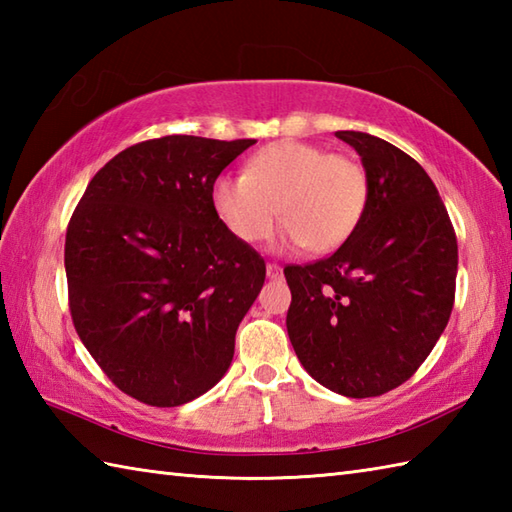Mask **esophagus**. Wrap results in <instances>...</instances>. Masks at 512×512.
<instances>
[{
	"mask_svg": "<svg viewBox=\"0 0 512 512\" xmlns=\"http://www.w3.org/2000/svg\"><path fill=\"white\" fill-rule=\"evenodd\" d=\"M281 273H284V270H281L279 264H266V275H268V279H279Z\"/></svg>",
	"mask_w": 512,
	"mask_h": 512,
	"instance_id": "esophagus-1",
	"label": "esophagus"
}]
</instances>
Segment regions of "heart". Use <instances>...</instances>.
I'll return each instance as SVG.
<instances>
[{
	"instance_id": "b5f03b06",
	"label": "heart",
	"mask_w": 512,
	"mask_h": 512,
	"mask_svg": "<svg viewBox=\"0 0 512 512\" xmlns=\"http://www.w3.org/2000/svg\"><path fill=\"white\" fill-rule=\"evenodd\" d=\"M217 220L237 242L255 244L281 220V246H308L332 253L361 224L367 200V173L350 156L330 154L303 140H279L248 158L244 173H220L211 182Z\"/></svg>"
}]
</instances>
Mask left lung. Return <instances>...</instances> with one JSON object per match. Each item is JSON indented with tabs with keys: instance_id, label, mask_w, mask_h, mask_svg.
I'll list each match as a JSON object with an SVG mask.
<instances>
[{
	"instance_id": "1",
	"label": "left lung",
	"mask_w": 512,
	"mask_h": 512,
	"mask_svg": "<svg viewBox=\"0 0 512 512\" xmlns=\"http://www.w3.org/2000/svg\"><path fill=\"white\" fill-rule=\"evenodd\" d=\"M369 180L361 224L330 257L286 266V328L306 372L336 394L372 398L405 383L453 310L458 239L436 184L383 138L336 132Z\"/></svg>"
}]
</instances>
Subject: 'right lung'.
Returning a JSON list of instances; mask_svg holds the SVG:
<instances>
[{"instance_id": "add662e5", "label": "right lung", "mask_w": 512, "mask_h": 512, "mask_svg": "<svg viewBox=\"0 0 512 512\" xmlns=\"http://www.w3.org/2000/svg\"><path fill=\"white\" fill-rule=\"evenodd\" d=\"M257 140L162 136L96 173L65 233L76 334L112 383L145 405L209 391L266 279L264 257L226 231L211 182Z\"/></svg>"}]
</instances>
